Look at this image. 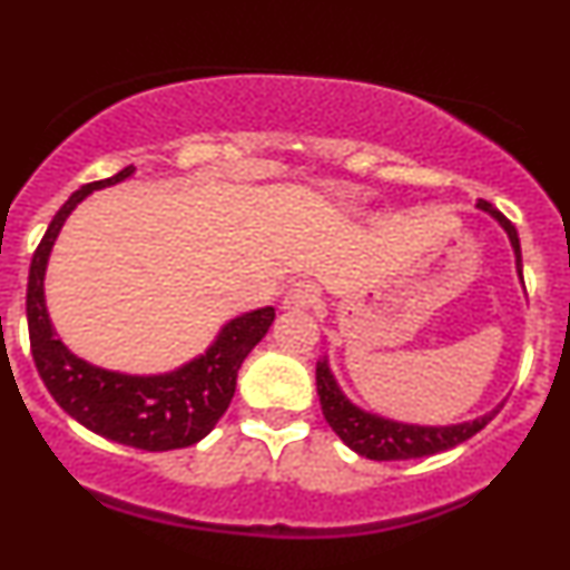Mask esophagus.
Listing matches in <instances>:
<instances>
[{"instance_id":"34e87169","label":"esophagus","mask_w":570,"mask_h":570,"mask_svg":"<svg viewBox=\"0 0 570 570\" xmlns=\"http://www.w3.org/2000/svg\"><path fill=\"white\" fill-rule=\"evenodd\" d=\"M315 303V289L307 281H297V284H292L289 289H286V297H284V311L289 313H303L307 311Z\"/></svg>"}]
</instances>
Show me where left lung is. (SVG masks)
Returning <instances> with one entry per match:
<instances>
[{
  "label": "left lung",
  "instance_id": "left-lung-1",
  "mask_svg": "<svg viewBox=\"0 0 570 570\" xmlns=\"http://www.w3.org/2000/svg\"><path fill=\"white\" fill-rule=\"evenodd\" d=\"M478 209H483L485 215H491L504 228L507 238H510L512 244V252H515L518 276L523 281V259H520V238L515 225H512L502 212L493 209L489 202H483V198L478 202ZM315 387H318L321 411H324L328 428L340 435V441L345 443L347 449H353L355 454L366 459H374V462L420 459L454 449V445L464 443L475 433H481L485 424L499 414V406H502V403H499V406L489 411V414L459 424H409L387 420V416L372 414V411L355 406L351 397L342 393L332 368H328L326 355L315 363Z\"/></svg>",
  "mask_w": 570,
  "mask_h": 570
}]
</instances>
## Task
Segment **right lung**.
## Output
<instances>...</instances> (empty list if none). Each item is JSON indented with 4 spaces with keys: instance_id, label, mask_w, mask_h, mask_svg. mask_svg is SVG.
I'll use <instances>...</instances> for the list:
<instances>
[{
    "instance_id": "1",
    "label": "right lung",
    "mask_w": 570,
    "mask_h": 570,
    "mask_svg": "<svg viewBox=\"0 0 570 570\" xmlns=\"http://www.w3.org/2000/svg\"><path fill=\"white\" fill-rule=\"evenodd\" d=\"M135 175L121 169L106 180L81 185L52 217L50 228L33 252L26 292L31 355L45 387L58 406L87 430L108 441L142 451H173L207 438L230 397L236 376L252 347L265 337L276 311L271 305L242 313L219 328L215 342L198 358L167 374H125L92 366L73 355L55 334L45 303V273L60 228L92 190L108 188Z\"/></svg>"
}]
</instances>
